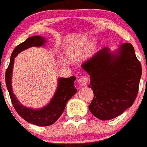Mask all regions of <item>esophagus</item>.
Instances as JSON below:
<instances>
[{
	"instance_id": "1",
	"label": "esophagus",
	"mask_w": 147,
	"mask_h": 147,
	"mask_svg": "<svg viewBox=\"0 0 147 147\" xmlns=\"http://www.w3.org/2000/svg\"><path fill=\"white\" fill-rule=\"evenodd\" d=\"M88 82V78L86 76H82L78 79V83L80 86H85Z\"/></svg>"
}]
</instances>
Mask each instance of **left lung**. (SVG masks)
Instances as JSON below:
<instances>
[{"label":"left lung","mask_w":147,"mask_h":147,"mask_svg":"<svg viewBox=\"0 0 147 147\" xmlns=\"http://www.w3.org/2000/svg\"><path fill=\"white\" fill-rule=\"evenodd\" d=\"M89 74L94 98L89 109L101 121L114 118L133 105L142 75L141 63L131 44L111 52L102 48L82 64Z\"/></svg>","instance_id":"obj_1"}]
</instances>
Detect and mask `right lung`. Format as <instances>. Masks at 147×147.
Listing matches in <instances>:
<instances>
[{
    "mask_svg": "<svg viewBox=\"0 0 147 147\" xmlns=\"http://www.w3.org/2000/svg\"><path fill=\"white\" fill-rule=\"evenodd\" d=\"M46 39L40 35L30 37L22 43L18 45L12 52L10 62L5 73V82L13 107L18 114L24 121L37 126L46 127L53 125L57 121L64 110L67 102L77 92L75 87V76L69 78L58 79V86L53 97L49 104L40 109H31L24 107L18 100L13 93L11 87V76L14 58L18 55L32 47H42L45 45Z\"/></svg>",
    "mask_w": 147,
    "mask_h": 147,
    "instance_id": "add662e5",
    "label": "right lung"
}]
</instances>
